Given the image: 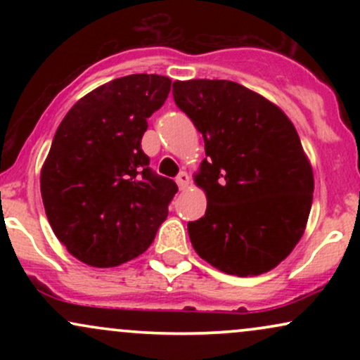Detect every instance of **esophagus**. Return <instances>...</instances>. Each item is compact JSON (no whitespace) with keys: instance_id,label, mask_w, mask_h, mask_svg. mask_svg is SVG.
<instances>
[{"instance_id":"esophagus-1","label":"esophagus","mask_w":360,"mask_h":360,"mask_svg":"<svg viewBox=\"0 0 360 360\" xmlns=\"http://www.w3.org/2000/svg\"><path fill=\"white\" fill-rule=\"evenodd\" d=\"M176 183H177V186H179V189H186L189 184V176L186 174V172H179L176 177Z\"/></svg>"}]
</instances>
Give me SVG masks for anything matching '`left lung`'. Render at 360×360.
<instances>
[{
  "instance_id": "left-lung-1",
  "label": "left lung",
  "mask_w": 360,
  "mask_h": 360,
  "mask_svg": "<svg viewBox=\"0 0 360 360\" xmlns=\"http://www.w3.org/2000/svg\"><path fill=\"white\" fill-rule=\"evenodd\" d=\"M172 96L205 140L194 181L208 206L188 223L194 250L226 274L271 271L300 242L313 201V171L295 125L233 81H176Z\"/></svg>"
}]
</instances>
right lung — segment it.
I'll return each instance as SVG.
<instances>
[{"label": "right lung", "mask_w": 360, "mask_h": 360, "mask_svg": "<svg viewBox=\"0 0 360 360\" xmlns=\"http://www.w3.org/2000/svg\"><path fill=\"white\" fill-rule=\"evenodd\" d=\"M171 79L131 74L103 84L69 110L53 135L40 191L53 233L81 262L115 267L148 249L177 184L148 167L147 118Z\"/></svg>", "instance_id": "1"}]
</instances>
